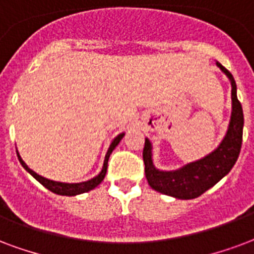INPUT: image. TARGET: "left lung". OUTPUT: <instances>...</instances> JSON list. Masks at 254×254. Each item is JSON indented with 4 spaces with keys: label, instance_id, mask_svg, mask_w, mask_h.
I'll return each mask as SVG.
<instances>
[{
    "label": "left lung",
    "instance_id": "left-lung-1",
    "mask_svg": "<svg viewBox=\"0 0 254 254\" xmlns=\"http://www.w3.org/2000/svg\"><path fill=\"white\" fill-rule=\"evenodd\" d=\"M217 67L226 75L232 84V116L226 134L219 145L199 160L187 163L178 170L163 171L153 164L152 142L145 138L144 145V164L148 185L164 195L176 199H194L206 192L225 178L238 159L242 144L244 113L237 98V84L233 75L217 62Z\"/></svg>",
    "mask_w": 254,
    "mask_h": 254
}]
</instances>
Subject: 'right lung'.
Listing matches in <instances>:
<instances>
[{"instance_id": "1", "label": "right lung", "mask_w": 254, "mask_h": 254, "mask_svg": "<svg viewBox=\"0 0 254 254\" xmlns=\"http://www.w3.org/2000/svg\"><path fill=\"white\" fill-rule=\"evenodd\" d=\"M124 136H125V133H120L117 137H114V140H113L110 146H109L108 152H106V156H105V160H103V165L101 172H99L97 176H94L93 179L86 180V182H80V183H63V182H55V180L47 179L44 176H41V175L36 174L33 170H31V168L25 164V161L22 160L21 156H20L18 152H17V157H18V160H20L22 167L25 168V171H28L40 185H43L46 189L52 191L54 194L65 195V196H75V195L83 194V192H89V191H91V190H94L97 186H99L102 183V180L105 179V175H106V171H108L109 157L112 155V152L114 151V148L120 144V141H121Z\"/></svg>"}]
</instances>
